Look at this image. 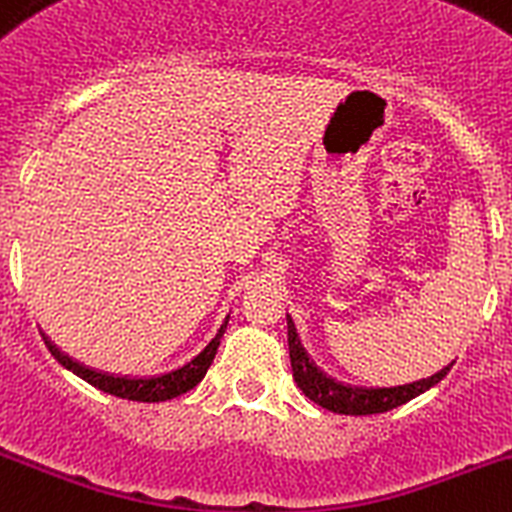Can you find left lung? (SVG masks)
Listing matches in <instances>:
<instances>
[{"instance_id": "8db88e82", "label": "left lung", "mask_w": 512, "mask_h": 512, "mask_svg": "<svg viewBox=\"0 0 512 512\" xmlns=\"http://www.w3.org/2000/svg\"><path fill=\"white\" fill-rule=\"evenodd\" d=\"M287 345H290V362H292V377H295L297 388L317 403L320 408L332 410L340 415H375V413H388V410L400 408L408 400L418 398L425 390L438 385L448 370L453 367H443L435 375L423 377L418 382H408V385H395V388H360V385H350V382H340L332 375H327L317 362L312 360L310 352L302 347L297 327L292 317L287 315Z\"/></svg>"}]
</instances>
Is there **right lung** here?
I'll use <instances>...</instances> for the list:
<instances>
[{
    "label": "right lung",
    "mask_w": 512,
    "mask_h": 512,
    "mask_svg": "<svg viewBox=\"0 0 512 512\" xmlns=\"http://www.w3.org/2000/svg\"><path fill=\"white\" fill-rule=\"evenodd\" d=\"M227 320H230V315L225 317V322L220 325L217 335L207 342V347L200 352V355H195L190 362L175 367V370L162 372V375H117V372L94 370V367L84 365V362L74 360V357H69L67 352L59 350V347L54 345L44 332L42 337H44V345H47L49 352L54 355V360H57L59 365L67 367V370H72L77 377H82L84 382H89L92 388L114 395V398L137 400V403H165V400H172L177 398V395L192 390L197 382L205 377V372L210 370L212 360H215V352L217 347H220L222 335H225Z\"/></svg>",
    "instance_id": "add662e5"
}]
</instances>
